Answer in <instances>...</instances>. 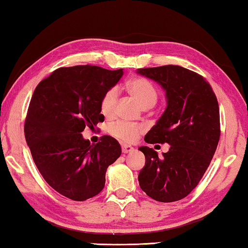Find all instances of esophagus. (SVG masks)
<instances>
[{
  "instance_id": "obj_1",
  "label": "esophagus",
  "mask_w": 248,
  "mask_h": 248,
  "mask_svg": "<svg viewBox=\"0 0 248 248\" xmlns=\"http://www.w3.org/2000/svg\"><path fill=\"white\" fill-rule=\"evenodd\" d=\"M121 150H123V153H130L131 151H133V148H132V146H130V145L124 144L123 146H121Z\"/></svg>"
}]
</instances>
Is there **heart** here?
Segmentation results:
<instances>
[{"label": "heart", "instance_id": "heart-1", "mask_svg": "<svg viewBox=\"0 0 248 248\" xmlns=\"http://www.w3.org/2000/svg\"><path fill=\"white\" fill-rule=\"evenodd\" d=\"M127 90L129 94L133 96L143 108L153 107L157 102L158 92L149 79L143 78H137L127 83ZM117 100H118V89L110 87L106 91L100 99V112L105 117H112L116 110ZM109 132L127 143L134 142L138 137L143 132V127L141 124H130L125 121H117L109 125Z\"/></svg>", "mask_w": 248, "mask_h": 248}]
</instances>
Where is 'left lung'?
I'll return each instance as SVG.
<instances>
[{"mask_svg": "<svg viewBox=\"0 0 248 248\" xmlns=\"http://www.w3.org/2000/svg\"><path fill=\"white\" fill-rule=\"evenodd\" d=\"M138 73L157 82L167 102L144 141L170 145L162 157L149 146L139 148L145 155V165L138 180L152 199L173 202L190 194L215 155L220 139L219 104L205 78L183 66L145 68Z\"/></svg>", "mask_w": 248, "mask_h": 248, "instance_id": "obj_1", "label": "left lung"}]
</instances>
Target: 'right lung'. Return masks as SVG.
I'll use <instances>...</instances> for the list:
<instances>
[{
  "instance_id": "add662e5",
  "label": "right lung",
  "mask_w": 248,
  "mask_h": 248,
  "mask_svg": "<svg viewBox=\"0 0 248 248\" xmlns=\"http://www.w3.org/2000/svg\"><path fill=\"white\" fill-rule=\"evenodd\" d=\"M124 74L96 65L60 68L37 85L25 120V138L46 182L75 201L103 190L107 167L120 156L119 142L103 136L91 144L85 127L103 123L100 99Z\"/></svg>"
}]
</instances>
